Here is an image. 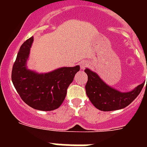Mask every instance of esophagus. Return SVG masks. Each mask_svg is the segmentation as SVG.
I'll return each instance as SVG.
<instances>
[{"instance_id":"1","label":"esophagus","mask_w":147,"mask_h":147,"mask_svg":"<svg viewBox=\"0 0 147 147\" xmlns=\"http://www.w3.org/2000/svg\"><path fill=\"white\" fill-rule=\"evenodd\" d=\"M88 62H81V64H80V66H81V69H85V68H86V67L88 66Z\"/></svg>"}]
</instances>
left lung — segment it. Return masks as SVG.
Returning a JSON list of instances; mask_svg holds the SVG:
<instances>
[{"mask_svg": "<svg viewBox=\"0 0 147 147\" xmlns=\"http://www.w3.org/2000/svg\"><path fill=\"white\" fill-rule=\"evenodd\" d=\"M85 71L88 75V82L85 85L86 94L94 107L103 111L126 107L139 95L144 88V82L131 92H121L106 85L96 73L90 69H86Z\"/></svg>", "mask_w": 147, "mask_h": 147, "instance_id": "1", "label": "left lung"}]
</instances>
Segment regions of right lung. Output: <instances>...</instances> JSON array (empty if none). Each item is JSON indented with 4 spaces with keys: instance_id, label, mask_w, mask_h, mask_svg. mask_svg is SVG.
Returning a JSON list of instances; mask_svg holds the SVG:
<instances>
[{
    "instance_id": "right-lung-1",
    "label": "right lung",
    "mask_w": 147,
    "mask_h": 147,
    "mask_svg": "<svg viewBox=\"0 0 147 147\" xmlns=\"http://www.w3.org/2000/svg\"><path fill=\"white\" fill-rule=\"evenodd\" d=\"M33 41L32 36L20 48L13 65V84L22 100L30 107L45 111L57 109L65 100L67 89L80 66L63 67L46 74L27 70L26 62Z\"/></svg>"
}]
</instances>
